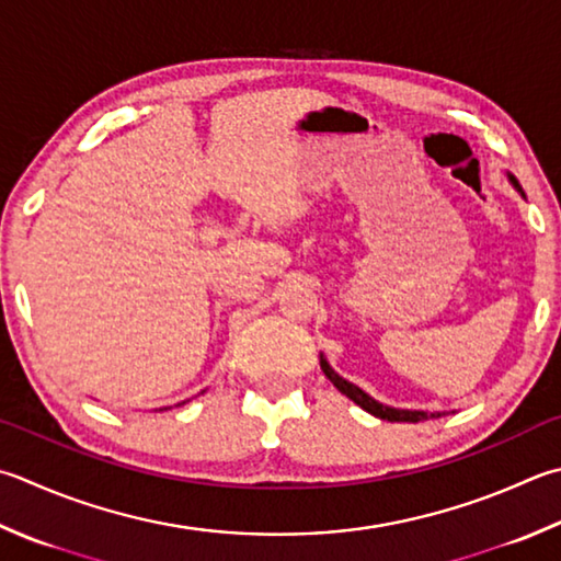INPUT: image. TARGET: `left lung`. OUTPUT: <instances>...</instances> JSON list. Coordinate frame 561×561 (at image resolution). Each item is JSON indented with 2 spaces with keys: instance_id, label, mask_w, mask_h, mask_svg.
I'll use <instances>...</instances> for the list:
<instances>
[{
  "instance_id": "left-lung-1",
  "label": "left lung",
  "mask_w": 561,
  "mask_h": 561,
  "mask_svg": "<svg viewBox=\"0 0 561 561\" xmlns=\"http://www.w3.org/2000/svg\"><path fill=\"white\" fill-rule=\"evenodd\" d=\"M508 181L513 183V187L517 190V193H520L523 197H525V193H523V187H520V183L515 181V178L508 173ZM320 366H322V371H324V376L332 380L334 383V388L340 390V393H344L348 400H354V403L358 405V408H364L366 412H371V415H376V417H380V420H388V422H420V420H430V417H442V412H422V410H400V408H390V405H383V403H378V400H374L371 396L368 393H364L362 388L358 386H354V383H348L346 378H342L340 374L334 371V368L330 366V362H327V358L320 354Z\"/></svg>"
}]
</instances>
